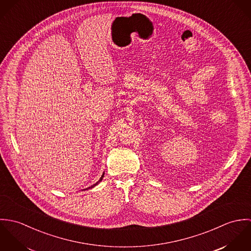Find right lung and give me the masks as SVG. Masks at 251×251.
<instances>
[{"instance_id": "1", "label": "right lung", "mask_w": 251, "mask_h": 251, "mask_svg": "<svg viewBox=\"0 0 251 251\" xmlns=\"http://www.w3.org/2000/svg\"><path fill=\"white\" fill-rule=\"evenodd\" d=\"M103 177H104V173H103V174H102V176H101V177H100V179H99V180H98V181H97V182H96V183H95V184H93V185H91V186H89V187H88V188H86V189H90V188H93V187H95V186H96V185H98V184H99V183H100V181H101V180H102V179H103Z\"/></svg>"}]
</instances>
